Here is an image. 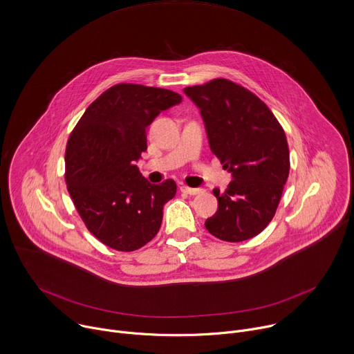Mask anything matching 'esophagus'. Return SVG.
<instances>
[{
	"mask_svg": "<svg viewBox=\"0 0 354 354\" xmlns=\"http://www.w3.org/2000/svg\"><path fill=\"white\" fill-rule=\"evenodd\" d=\"M180 190H182V192H185V193H187V194H190V196H196V194H201V193H204V190H203V189H197V187H187V186H182V187H180Z\"/></svg>",
	"mask_w": 354,
	"mask_h": 354,
	"instance_id": "esophagus-1",
	"label": "esophagus"
}]
</instances>
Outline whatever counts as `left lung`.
<instances>
[{"mask_svg": "<svg viewBox=\"0 0 354 354\" xmlns=\"http://www.w3.org/2000/svg\"><path fill=\"white\" fill-rule=\"evenodd\" d=\"M198 106L211 151L232 174L205 229L225 242L254 238L271 222L289 176L285 132L270 108L252 91L226 79L186 87Z\"/></svg>", "mask_w": 354, "mask_h": 354, "instance_id": "obj_1", "label": "left lung"}]
</instances>
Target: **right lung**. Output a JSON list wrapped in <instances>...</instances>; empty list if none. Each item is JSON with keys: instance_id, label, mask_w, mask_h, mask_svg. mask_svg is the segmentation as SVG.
Listing matches in <instances>:
<instances>
[{"instance_id": "add662e5", "label": "right lung", "mask_w": 354, "mask_h": 354, "mask_svg": "<svg viewBox=\"0 0 354 354\" xmlns=\"http://www.w3.org/2000/svg\"><path fill=\"white\" fill-rule=\"evenodd\" d=\"M180 101L167 88L115 84L88 105L69 136L68 192L87 229L111 249L135 252L160 230L176 183L151 185L135 162L147 150L146 128Z\"/></svg>"}]
</instances>
